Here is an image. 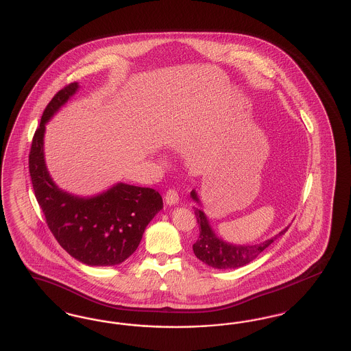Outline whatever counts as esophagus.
Here are the masks:
<instances>
[{
  "label": "esophagus",
  "mask_w": 351,
  "mask_h": 351,
  "mask_svg": "<svg viewBox=\"0 0 351 351\" xmlns=\"http://www.w3.org/2000/svg\"><path fill=\"white\" fill-rule=\"evenodd\" d=\"M165 201H166V204L169 206L176 205V204H179V194L176 191H173V189H169L166 192V195H165Z\"/></svg>",
  "instance_id": "obj_1"
}]
</instances>
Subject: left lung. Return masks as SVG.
Returning <instances> with one entry per match:
<instances>
[{"instance_id":"left-lung-1","label":"left lung","mask_w":351,"mask_h":351,"mask_svg":"<svg viewBox=\"0 0 351 351\" xmlns=\"http://www.w3.org/2000/svg\"><path fill=\"white\" fill-rule=\"evenodd\" d=\"M191 197L194 202L201 206L199 197L194 189L191 192ZM194 215L199 226V237L193 243L194 255L207 266L218 268V269L239 268V267L249 265L289 228L287 227L281 232H278V234H275L274 237L255 245H233L221 240L219 236H217V233L211 228L210 221L202 208L194 207Z\"/></svg>"}]
</instances>
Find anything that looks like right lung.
I'll list each match as a JSON object with an SVG mask.
<instances>
[{
	"label": "right lung",
	"instance_id": "add662e5",
	"mask_svg": "<svg viewBox=\"0 0 351 351\" xmlns=\"http://www.w3.org/2000/svg\"><path fill=\"white\" fill-rule=\"evenodd\" d=\"M79 88L77 83L64 86L44 110L29 152V175L49 230L62 247L86 266H117L136 252L163 201L152 188L124 182L80 197L53 182L44 156L45 125Z\"/></svg>",
	"mask_w": 351,
	"mask_h": 351
}]
</instances>
